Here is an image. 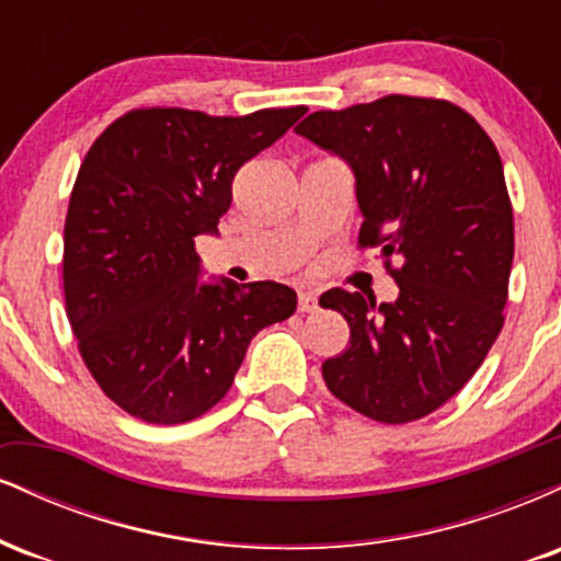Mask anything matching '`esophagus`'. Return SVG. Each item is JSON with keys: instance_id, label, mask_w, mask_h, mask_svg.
I'll return each instance as SVG.
<instances>
[{"instance_id": "esophagus-1", "label": "esophagus", "mask_w": 561, "mask_h": 561, "mask_svg": "<svg viewBox=\"0 0 561 561\" xmlns=\"http://www.w3.org/2000/svg\"><path fill=\"white\" fill-rule=\"evenodd\" d=\"M319 308L317 293H300L298 295V311L300 313H313Z\"/></svg>"}]
</instances>
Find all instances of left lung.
Wrapping results in <instances>:
<instances>
[{"label":"left lung","instance_id":"left-lung-1","mask_svg":"<svg viewBox=\"0 0 561 561\" xmlns=\"http://www.w3.org/2000/svg\"><path fill=\"white\" fill-rule=\"evenodd\" d=\"M295 131L347 160L358 248L382 250L398 285V300L379 306L340 287L321 295L351 327L345 351L321 364L327 388L375 422L422 420L465 388L504 327L514 216L499 150L472 115L435 96L317 111Z\"/></svg>","mask_w":561,"mask_h":561}]
</instances>
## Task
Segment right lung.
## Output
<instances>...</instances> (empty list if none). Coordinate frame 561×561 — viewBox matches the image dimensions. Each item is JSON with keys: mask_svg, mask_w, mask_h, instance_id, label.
Segmentation results:
<instances>
[{"mask_svg": "<svg viewBox=\"0 0 561 561\" xmlns=\"http://www.w3.org/2000/svg\"><path fill=\"white\" fill-rule=\"evenodd\" d=\"M306 105L250 115L137 107L83 158L62 237V293L102 392L150 424L197 420L227 396L250 340L295 313L276 282L199 285L195 237L216 231L237 171Z\"/></svg>", "mask_w": 561, "mask_h": 561, "instance_id": "right-lung-1", "label": "right lung"}]
</instances>
